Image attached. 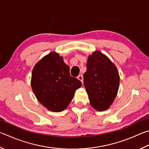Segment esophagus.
<instances>
[{"label":"esophagus","mask_w":149,"mask_h":149,"mask_svg":"<svg viewBox=\"0 0 149 149\" xmlns=\"http://www.w3.org/2000/svg\"><path fill=\"white\" fill-rule=\"evenodd\" d=\"M77 79H79V81H81L82 83H83V75H78Z\"/></svg>","instance_id":"esophagus-1"}]
</instances>
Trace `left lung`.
I'll return each instance as SVG.
<instances>
[{"instance_id": "left-lung-1", "label": "left lung", "mask_w": 149, "mask_h": 149, "mask_svg": "<svg viewBox=\"0 0 149 149\" xmlns=\"http://www.w3.org/2000/svg\"><path fill=\"white\" fill-rule=\"evenodd\" d=\"M119 81L117 67L107 56L96 51L88 56L84 85L94 109L102 111L110 107L117 94Z\"/></svg>"}]
</instances>
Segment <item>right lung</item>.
Returning <instances> with one entry per match:
<instances>
[{"label": "right lung", "instance_id": "right-lung-1", "mask_svg": "<svg viewBox=\"0 0 149 149\" xmlns=\"http://www.w3.org/2000/svg\"><path fill=\"white\" fill-rule=\"evenodd\" d=\"M81 85L79 79L70 75L69 66L55 52L43 57L32 72L31 86L35 96L51 111L65 109Z\"/></svg>", "mask_w": 149, "mask_h": 149}]
</instances>
